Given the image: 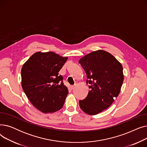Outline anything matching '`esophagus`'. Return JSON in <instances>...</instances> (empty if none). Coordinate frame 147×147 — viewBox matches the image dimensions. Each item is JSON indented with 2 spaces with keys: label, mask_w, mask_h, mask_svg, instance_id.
<instances>
[{
  "label": "esophagus",
  "mask_w": 147,
  "mask_h": 147,
  "mask_svg": "<svg viewBox=\"0 0 147 147\" xmlns=\"http://www.w3.org/2000/svg\"><path fill=\"white\" fill-rule=\"evenodd\" d=\"M75 87H76L75 84H74V85H72V86H71V89H74Z\"/></svg>",
  "instance_id": "1"
}]
</instances>
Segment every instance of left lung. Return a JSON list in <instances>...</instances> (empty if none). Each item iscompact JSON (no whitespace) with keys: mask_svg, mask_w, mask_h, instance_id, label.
<instances>
[{"mask_svg":"<svg viewBox=\"0 0 147 147\" xmlns=\"http://www.w3.org/2000/svg\"><path fill=\"white\" fill-rule=\"evenodd\" d=\"M87 78L90 90L79 101L80 109L89 115L107 109L119 95L124 80L123 67L111 53L103 50L92 52L79 61Z\"/></svg>","mask_w":147,"mask_h":147,"instance_id":"8db88e82","label":"left lung"}]
</instances>
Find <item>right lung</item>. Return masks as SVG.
Instances as JSON below:
<instances>
[{
	"instance_id": "obj_1",
	"label": "right lung",
	"mask_w": 147,
	"mask_h": 147,
	"mask_svg": "<svg viewBox=\"0 0 147 147\" xmlns=\"http://www.w3.org/2000/svg\"><path fill=\"white\" fill-rule=\"evenodd\" d=\"M53 52H37L21 69V85L34 107L44 113L63 108L68 90L58 72L67 60Z\"/></svg>"
}]
</instances>
